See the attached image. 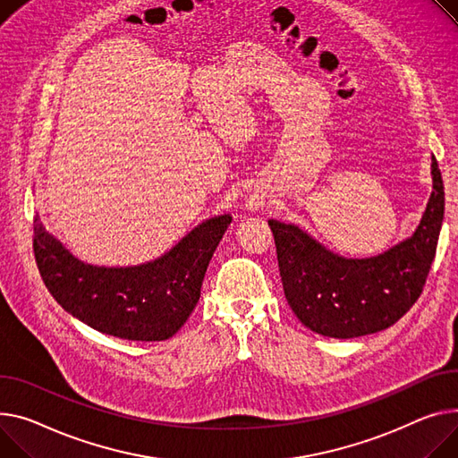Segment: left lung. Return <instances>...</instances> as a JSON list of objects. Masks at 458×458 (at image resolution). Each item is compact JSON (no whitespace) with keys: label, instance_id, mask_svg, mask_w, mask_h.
<instances>
[{"label":"left lung","instance_id":"1","mask_svg":"<svg viewBox=\"0 0 458 458\" xmlns=\"http://www.w3.org/2000/svg\"><path fill=\"white\" fill-rule=\"evenodd\" d=\"M433 193L416 232L390 250L364 259L333 254L294 225L268 221L284 293L311 331L353 339L390 327L420 298L444 221V182L431 160Z\"/></svg>","mask_w":458,"mask_h":458}]
</instances>
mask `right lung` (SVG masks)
<instances>
[{
	"mask_svg": "<svg viewBox=\"0 0 458 458\" xmlns=\"http://www.w3.org/2000/svg\"><path fill=\"white\" fill-rule=\"evenodd\" d=\"M230 223V216L204 221L155 261L98 267L77 259L37 216L33 249L40 276L64 311L112 337L165 341L195 310L209 259Z\"/></svg>",
	"mask_w": 458,
	"mask_h": 458,
	"instance_id": "obj_1",
	"label": "right lung"
}]
</instances>
